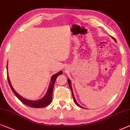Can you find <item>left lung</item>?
Instances as JSON below:
<instances>
[{
  "label": "left lung",
  "instance_id": "8db88e82",
  "mask_svg": "<svg viewBox=\"0 0 130 130\" xmlns=\"http://www.w3.org/2000/svg\"><path fill=\"white\" fill-rule=\"evenodd\" d=\"M113 38V39H114L115 41H116V39H115V38H113V37H112ZM68 85H69V86H70V89H71V91H72V95H73V100H74V103H75V104H76L77 106H79V107H80V106L79 104H78V103H77V102L76 101V100H75V97H74V93H73V89H72V87H71V81H70V79H68ZM83 108V107H82Z\"/></svg>",
  "mask_w": 130,
  "mask_h": 130
}]
</instances>
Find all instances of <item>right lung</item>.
I'll use <instances>...</instances> for the list:
<instances>
[{
    "instance_id": "right-lung-1",
    "label": "right lung",
    "mask_w": 130,
    "mask_h": 130,
    "mask_svg": "<svg viewBox=\"0 0 130 130\" xmlns=\"http://www.w3.org/2000/svg\"><path fill=\"white\" fill-rule=\"evenodd\" d=\"M6 69H8V65L7 67H6ZM60 74H62V71H60L59 73L55 74H54L53 76L52 77L50 84L49 85L48 90V91L47 92V93H46L45 96H44L42 99L39 100H36V101H30V100H27L25 99V98L21 97L20 95H19L17 92H16L15 91L14 89V88H12V85L11 84L10 80H9V77H8V75H7V77H8V83H9V86H10L11 90H12L14 94L15 95V96H17V97L19 98V99L23 103V104L34 108H42L48 106V104H50L51 102H52V95H53V90L54 88V85H55L56 79L57 76Z\"/></svg>"
}]
</instances>
